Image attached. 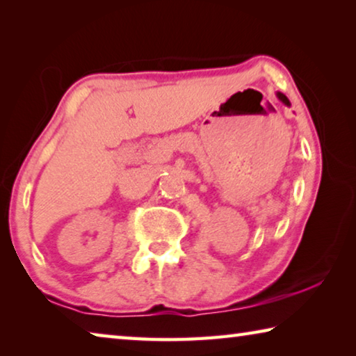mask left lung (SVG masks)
<instances>
[{"label": "left lung", "mask_w": 356, "mask_h": 356, "mask_svg": "<svg viewBox=\"0 0 356 356\" xmlns=\"http://www.w3.org/2000/svg\"><path fill=\"white\" fill-rule=\"evenodd\" d=\"M278 97H280V100H282V102H284V104H286V105H291V102H289V99L286 97V95H284V94H281V92H278Z\"/></svg>", "instance_id": "left-lung-1"}]
</instances>
